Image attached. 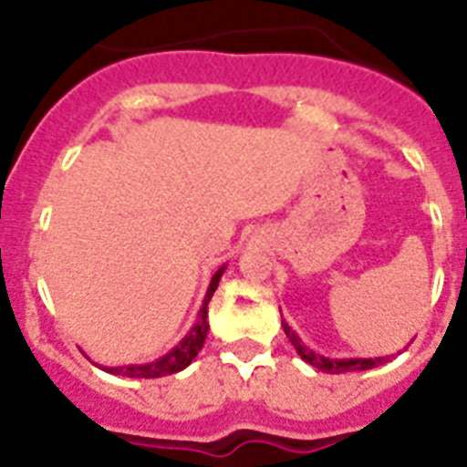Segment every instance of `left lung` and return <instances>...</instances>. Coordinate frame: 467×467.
<instances>
[{"mask_svg":"<svg viewBox=\"0 0 467 467\" xmlns=\"http://www.w3.org/2000/svg\"><path fill=\"white\" fill-rule=\"evenodd\" d=\"M281 325H284V332L288 337L296 351L300 354V358L315 368L325 370V373H347V370H368V368H378V366H383L385 361H390V356H376V358H329V356L315 354L310 347L303 344L298 334L293 332V327H288L285 319H281Z\"/></svg>","mask_w":467,"mask_h":467,"instance_id":"8db88e82","label":"left lung"}]
</instances>
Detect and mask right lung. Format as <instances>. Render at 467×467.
Here are the masks:
<instances>
[{
	"label": "right lung",
	"instance_id": "add662e5",
	"mask_svg": "<svg viewBox=\"0 0 467 467\" xmlns=\"http://www.w3.org/2000/svg\"><path fill=\"white\" fill-rule=\"evenodd\" d=\"M227 264L225 266H220L211 278V285H208V291H205V298H203V306L198 310V317L193 322V327L189 329V334L183 337L174 348H169L167 354L160 356L157 361H150V363H130V366H101L106 373H113V376H123V378H161V376H171V373H179L189 366L193 358L198 356V351L203 348V341L208 337V303H211L213 293L218 288L220 278L225 274Z\"/></svg>",
	"mask_w": 467,
	"mask_h": 467
}]
</instances>
